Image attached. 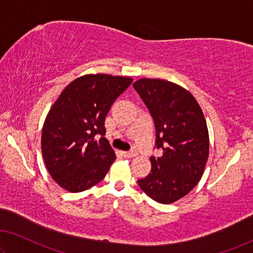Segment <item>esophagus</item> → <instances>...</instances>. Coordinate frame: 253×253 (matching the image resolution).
I'll return each instance as SVG.
<instances>
[{
    "mask_svg": "<svg viewBox=\"0 0 253 253\" xmlns=\"http://www.w3.org/2000/svg\"><path fill=\"white\" fill-rule=\"evenodd\" d=\"M123 156L125 158H128V159H130V158L136 157L137 153L135 152V151H129V152H123Z\"/></svg>",
    "mask_w": 253,
    "mask_h": 253,
    "instance_id": "obj_1",
    "label": "esophagus"
}]
</instances>
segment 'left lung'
<instances>
[{"mask_svg": "<svg viewBox=\"0 0 253 253\" xmlns=\"http://www.w3.org/2000/svg\"><path fill=\"white\" fill-rule=\"evenodd\" d=\"M156 127L161 157H151L150 174L138 186L154 201L169 205L185 197L200 182L209 157V133L195 97L164 79L142 78L133 84Z\"/></svg>", "mask_w": 253, "mask_h": 253, "instance_id": "1", "label": "left lung"}]
</instances>
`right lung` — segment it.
I'll list each match as a JSON object with an SVG mask.
<instances>
[{
  "label": "right lung",
  "instance_id": "1",
  "mask_svg": "<svg viewBox=\"0 0 253 253\" xmlns=\"http://www.w3.org/2000/svg\"><path fill=\"white\" fill-rule=\"evenodd\" d=\"M131 82L130 77L84 75L51 107L42 129V153L47 171L66 191L78 193L94 186L114 164L116 153L104 137L105 117Z\"/></svg>",
  "mask_w": 253,
  "mask_h": 253
}]
</instances>
